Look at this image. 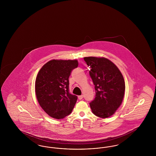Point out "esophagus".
<instances>
[{"mask_svg": "<svg viewBox=\"0 0 156 156\" xmlns=\"http://www.w3.org/2000/svg\"><path fill=\"white\" fill-rule=\"evenodd\" d=\"M82 98H83V95H80V96H78V99L81 100V99H82Z\"/></svg>", "mask_w": 156, "mask_h": 156, "instance_id": "1", "label": "esophagus"}]
</instances>
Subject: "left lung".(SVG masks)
<instances>
[{
    "label": "left lung",
    "instance_id": "obj_1",
    "mask_svg": "<svg viewBox=\"0 0 156 156\" xmlns=\"http://www.w3.org/2000/svg\"><path fill=\"white\" fill-rule=\"evenodd\" d=\"M83 59L90 67V76L95 85V98L89 105L97 116L106 118L113 115L122 102L125 83L118 68L104 57Z\"/></svg>",
    "mask_w": 156,
    "mask_h": 156
}]
</instances>
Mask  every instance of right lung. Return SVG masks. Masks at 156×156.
<instances>
[{
    "label": "right lung",
    "instance_id": "right-lung-1",
    "mask_svg": "<svg viewBox=\"0 0 156 156\" xmlns=\"http://www.w3.org/2000/svg\"><path fill=\"white\" fill-rule=\"evenodd\" d=\"M78 66L76 59H52L45 64L37 74L35 83L37 101L53 118H65L74 107L77 97L69 92L68 78Z\"/></svg>",
    "mask_w": 156,
    "mask_h": 156
}]
</instances>
